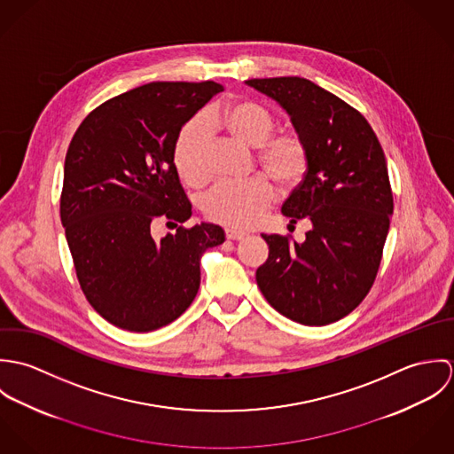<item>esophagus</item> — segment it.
I'll list each match as a JSON object with an SVG mask.
<instances>
[{
    "instance_id": "1",
    "label": "esophagus",
    "mask_w": 454,
    "mask_h": 454,
    "mask_svg": "<svg viewBox=\"0 0 454 454\" xmlns=\"http://www.w3.org/2000/svg\"><path fill=\"white\" fill-rule=\"evenodd\" d=\"M247 234L245 232H241V231H234V229H227L225 231V238L227 239H232V241H239V239H243Z\"/></svg>"
}]
</instances>
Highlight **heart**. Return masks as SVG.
I'll list each match as a JSON object with an SVG mask.
<instances>
[{
  "label": "heart",
  "mask_w": 454,
  "mask_h": 454,
  "mask_svg": "<svg viewBox=\"0 0 454 454\" xmlns=\"http://www.w3.org/2000/svg\"><path fill=\"white\" fill-rule=\"evenodd\" d=\"M206 122L229 132L247 146H257L260 168L281 192L297 189L308 175L311 152L308 139L299 130L272 132L278 121L274 114L254 99H239L206 112ZM207 132L200 119L191 121L176 137L173 162L180 178L199 187L207 180L206 168ZM274 187L265 176L241 182L216 184L202 200L204 215L220 225L248 229L255 225L270 206Z\"/></svg>",
  "instance_id": "obj_1"
}]
</instances>
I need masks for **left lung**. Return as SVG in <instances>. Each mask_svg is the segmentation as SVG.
<instances>
[{
  "label": "left lung",
  "instance_id": "8db88e82",
  "mask_svg": "<svg viewBox=\"0 0 454 454\" xmlns=\"http://www.w3.org/2000/svg\"><path fill=\"white\" fill-rule=\"evenodd\" d=\"M247 83L290 114L311 152L306 178L281 211L290 223L306 218L313 229L301 245L262 234L269 257L257 269V285L283 317L308 326L333 324L367 297L383 259L393 213L385 152L358 110L311 80Z\"/></svg>",
  "mask_w": 454,
  "mask_h": 454
}]
</instances>
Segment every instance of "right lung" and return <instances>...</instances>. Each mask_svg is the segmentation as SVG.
Wrapping results in <instances>:
<instances>
[{
    "mask_svg": "<svg viewBox=\"0 0 454 454\" xmlns=\"http://www.w3.org/2000/svg\"><path fill=\"white\" fill-rule=\"evenodd\" d=\"M223 87L152 82L94 108L65 160L61 222L80 288L112 325L152 332L175 322L200 285V255L223 243L222 227H185L192 206L173 162L185 122ZM159 217L177 232L149 234Z\"/></svg>",
    "mask_w": 454,
    "mask_h": 454,
    "instance_id": "obj_1",
    "label": "right lung"
}]
</instances>
